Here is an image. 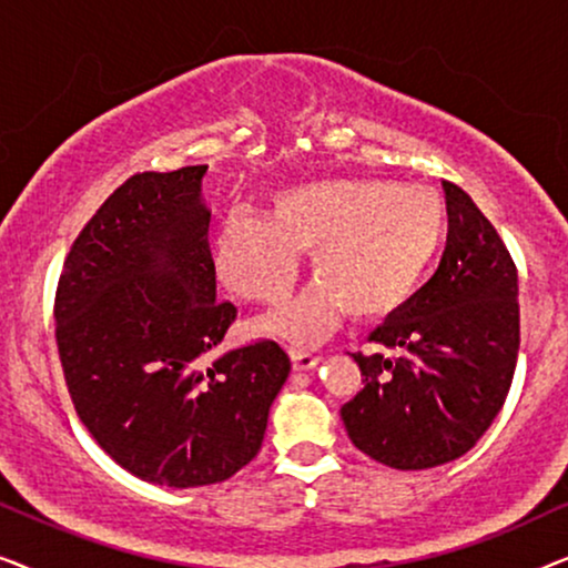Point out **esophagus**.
Wrapping results in <instances>:
<instances>
[{
  "label": "esophagus",
  "instance_id": "34e87169",
  "mask_svg": "<svg viewBox=\"0 0 568 568\" xmlns=\"http://www.w3.org/2000/svg\"><path fill=\"white\" fill-rule=\"evenodd\" d=\"M290 356H292V364H294V369H297V372L315 369L317 362H321V356H315L310 352H300V348H292Z\"/></svg>",
  "mask_w": 568,
  "mask_h": 568
}]
</instances>
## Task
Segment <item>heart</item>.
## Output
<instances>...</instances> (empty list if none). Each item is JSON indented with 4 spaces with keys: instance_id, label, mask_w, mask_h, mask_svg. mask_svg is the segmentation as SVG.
Segmentation results:
<instances>
[{
    "instance_id": "1",
    "label": "heart",
    "mask_w": 568,
    "mask_h": 568,
    "mask_svg": "<svg viewBox=\"0 0 568 568\" xmlns=\"http://www.w3.org/2000/svg\"><path fill=\"white\" fill-rule=\"evenodd\" d=\"M449 209L429 185L325 178L278 191L274 216L235 209L214 245L216 274L240 297L274 305L290 292L300 251L317 282L263 317L294 344L321 338L344 310L356 321L393 313L429 274L445 245Z\"/></svg>"
}]
</instances>
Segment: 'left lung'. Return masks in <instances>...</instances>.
Here are the masks:
<instances>
[{"label":"left lung","mask_w":568,"mask_h":568,"mask_svg":"<svg viewBox=\"0 0 568 568\" xmlns=\"http://www.w3.org/2000/svg\"><path fill=\"white\" fill-rule=\"evenodd\" d=\"M447 245L434 276L354 354L364 387L341 408L354 447L398 470L468 453L507 400L519 352L517 268L460 185L442 181Z\"/></svg>","instance_id":"1"}]
</instances>
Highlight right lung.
I'll return each instance as SVG.
<instances>
[{
	"label": "right lung",
	"instance_id": "1",
	"mask_svg": "<svg viewBox=\"0 0 568 568\" xmlns=\"http://www.w3.org/2000/svg\"><path fill=\"white\" fill-rule=\"evenodd\" d=\"M206 170L115 189L74 240L53 307L77 416L123 470L170 488L251 463L292 369L274 341L216 356L237 310L216 302Z\"/></svg>",
	"mask_w": 568,
	"mask_h": 568
}]
</instances>
